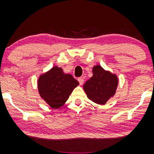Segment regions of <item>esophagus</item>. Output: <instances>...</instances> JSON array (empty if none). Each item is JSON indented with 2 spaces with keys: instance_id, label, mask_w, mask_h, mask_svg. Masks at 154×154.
Here are the masks:
<instances>
[{
  "instance_id": "obj_1",
  "label": "esophagus",
  "mask_w": 154,
  "mask_h": 154,
  "mask_svg": "<svg viewBox=\"0 0 154 154\" xmlns=\"http://www.w3.org/2000/svg\"><path fill=\"white\" fill-rule=\"evenodd\" d=\"M77 79H78V82L79 83V85L83 84V82H84V79H83V77H79Z\"/></svg>"
}]
</instances>
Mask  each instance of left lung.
<instances>
[{"mask_svg":"<svg viewBox=\"0 0 154 154\" xmlns=\"http://www.w3.org/2000/svg\"><path fill=\"white\" fill-rule=\"evenodd\" d=\"M117 85L118 79L116 75L97 65L93 68V77L83 85V89L90 100L104 105L115 94Z\"/></svg>","mask_w":154,"mask_h":154,"instance_id":"obj_1","label":"left lung"}]
</instances>
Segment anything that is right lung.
Segmentation results:
<instances>
[{"instance_id": "add662e5", "label": "right lung", "mask_w": 154, "mask_h": 154, "mask_svg": "<svg viewBox=\"0 0 154 154\" xmlns=\"http://www.w3.org/2000/svg\"><path fill=\"white\" fill-rule=\"evenodd\" d=\"M78 85L77 79L56 66L40 75L38 82L40 95L53 109L62 106Z\"/></svg>"}]
</instances>
